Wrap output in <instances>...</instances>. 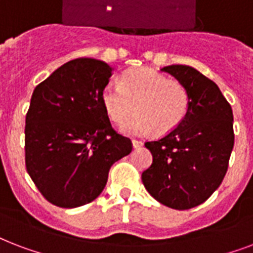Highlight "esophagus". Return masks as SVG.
Here are the masks:
<instances>
[{
    "label": "esophagus",
    "mask_w": 253,
    "mask_h": 253,
    "mask_svg": "<svg viewBox=\"0 0 253 253\" xmlns=\"http://www.w3.org/2000/svg\"><path fill=\"white\" fill-rule=\"evenodd\" d=\"M132 145H133V148H140V146H142V141L132 140Z\"/></svg>",
    "instance_id": "obj_1"
}]
</instances>
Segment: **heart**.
<instances>
[{
	"instance_id": "b5f03b06",
	"label": "heart",
	"mask_w": 253,
	"mask_h": 253,
	"mask_svg": "<svg viewBox=\"0 0 253 253\" xmlns=\"http://www.w3.org/2000/svg\"><path fill=\"white\" fill-rule=\"evenodd\" d=\"M101 103L109 119L117 124L134 110L136 117L121 125L128 134H145L156 130L166 134L185 119L190 96L183 84L169 80L153 68H132L121 75L120 84L108 83L101 91Z\"/></svg>"
}]
</instances>
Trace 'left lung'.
I'll return each mask as SVG.
<instances>
[{
  "mask_svg": "<svg viewBox=\"0 0 253 253\" xmlns=\"http://www.w3.org/2000/svg\"><path fill=\"white\" fill-rule=\"evenodd\" d=\"M189 92V112L177 128L145 146L153 162L142 173L152 197L175 210L206 202L228 169L234 148V115L216 84L195 68L173 64L162 68Z\"/></svg>",
  "mask_w": 253,
  "mask_h": 253,
  "instance_id": "1",
  "label": "left lung"
}]
</instances>
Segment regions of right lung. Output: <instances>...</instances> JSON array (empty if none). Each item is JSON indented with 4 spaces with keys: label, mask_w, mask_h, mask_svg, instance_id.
Listing matches in <instances>:
<instances>
[{
    "label": "right lung",
    "mask_w": 253,
    "mask_h": 253,
    "mask_svg": "<svg viewBox=\"0 0 253 253\" xmlns=\"http://www.w3.org/2000/svg\"><path fill=\"white\" fill-rule=\"evenodd\" d=\"M112 67L70 60L35 87L25 125V162L37 189L63 209L83 206L104 190L111 166L132 152L101 103Z\"/></svg>",
    "instance_id": "1"
}]
</instances>
